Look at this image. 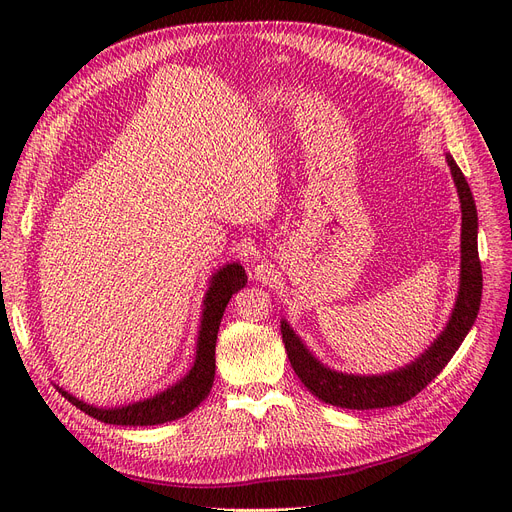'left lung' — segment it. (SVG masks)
Masks as SVG:
<instances>
[{
	"label": "left lung",
	"mask_w": 512,
	"mask_h": 512,
	"mask_svg": "<svg viewBox=\"0 0 512 512\" xmlns=\"http://www.w3.org/2000/svg\"><path fill=\"white\" fill-rule=\"evenodd\" d=\"M446 161L450 166L456 191H459L463 209L461 288L446 330L415 363L386 375H369V378L367 375L338 373L321 365L303 346L299 336L290 330L286 321H282V340L294 373L299 375L307 390L319 400H324L326 405L359 411L402 405V402H407L415 394H419L448 365V361L459 351L461 342L473 326L479 311L483 286L481 263L477 253V209L461 168L456 166V161L448 153Z\"/></svg>",
	"instance_id": "1"
}]
</instances>
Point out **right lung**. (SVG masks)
<instances>
[{"label": "right lung", "instance_id": "add662e5", "mask_svg": "<svg viewBox=\"0 0 512 512\" xmlns=\"http://www.w3.org/2000/svg\"><path fill=\"white\" fill-rule=\"evenodd\" d=\"M245 284H247V274L238 263H230L222 267V270L211 278V286L203 301L205 309H203L201 332L197 340V359L193 369L188 371L186 378L180 380L176 386L168 388L166 392H161L153 398L134 402V405L120 407V409H95L87 405V402L60 390L62 396L68 398L76 409L87 413L89 417L110 425H159L191 413L201 405L203 398L211 390L213 375H215V340H218L220 321L228 301L232 299V294Z\"/></svg>", "mask_w": 512, "mask_h": 512}]
</instances>
